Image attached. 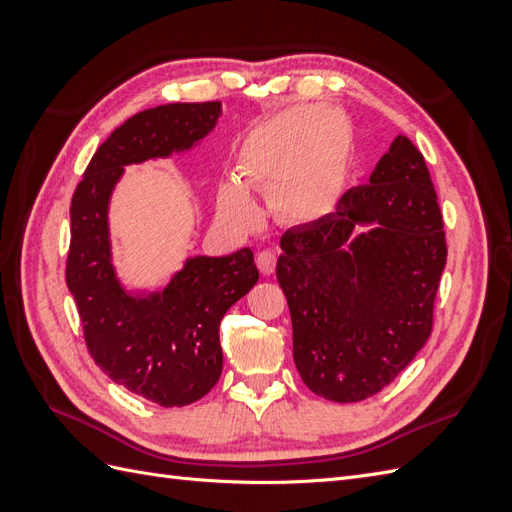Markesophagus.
Returning a JSON list of instances; mask_svg holds the SVG:
<instances>
[{
    "instance_id": "obj_1",
    "label": "esophagus",
    "mask_w": 512,
    "mask_h": 512,
    "mask_svg": "<svg viewBox=\"0 0 512 512\" xmlns=\"http://www.w3.org/2000/svg\"><path fill=\"white\" fill-rule=\"evenodd\" d=\"M275 262H277V256L273 250H260L256 256V265L262 275H271L275 271Z\"/></svg>"
}]
</instances>
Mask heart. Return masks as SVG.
<instances>
[{
    "label": "heart",
    "instance_id": "b5f03b06",
    "mask_svg": "<svg viewBox=\"0 0 512 512\" xmlns=\"http://www.w3.org/2000/svg\"><path fill=\"white\" fill-rule=\"evenodd\" d=\"M333 123H346L314 106H297L260 123L239 151V173L252 188L273 190L271 205L286 222H314L329 209L337 158L322 160L335 145ZM220 211L237 224H250L256 215L254 200L239 181H224L218 192Z\"/></svg>",
    "mask_w": 512,
    "mask_h": 512
}]
</instances>
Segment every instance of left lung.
<instances>
[{"label":"left lung","instance_id":"obj_1","mask_svg":"<svg viewBox=\"0 0 512 512\" xmlns=\"http://www.w3.org/2000/svg\"><path fill=\"white\" fill-rule=\"evenodd\" d=\"M379 228L343 250L356 225ZM277 260L292 354L307 389L339 404L382 391L433 329L446 265L444 220L423 153L397 136L367 185L333 213L286 230Z\"/></svg>","mask_w":512,"mask_h":512}]
</instances>
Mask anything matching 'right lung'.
<instances>
[{"instance_id": "obj_1", "label": "right lung", "mask_w": 512, "mask_h": 512, "mask_svg": "<svg viewBox=\"0 0 512 512\" xmlns=\"http://www.w3.org/2000/svg\"><path fill=\"white\" fill-rule=\"evenodd\" d=\"M220 113V102L136 113L98 147L70 205L66 284L91 359L113 382L162 408L194 404L220 380V322L258 282V269L247 247L222 258L196 256L162 294L128 297L111 265L108 196L123 166L192 147Z\"/></svg>"}]
</instances>
